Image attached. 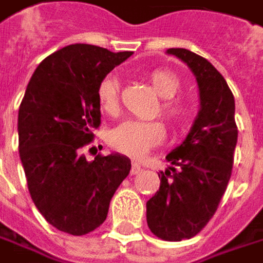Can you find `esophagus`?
<instances>
[{
	"label": "esophagus",
	"mask_w": 263,
	"mask_h": 263,
	"mask_svg": "<svg viewBox=\"0 0 263 263\" xmlns=\"http://www.w3.org/2000/svg\"><path fill=\"white\" fill-rule=\"evenodd\" d=\"M140 171H142L140 165H139V163H136V162H133V163H132V171H130V174H132V175H137Z\"/></svg>",
	"instance_id": "34e87169"
}]
</instances>
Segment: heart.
<instances>
[{
    "label": "heart",
    "instance_id": "obj_1",
    "mask_svg": "<svg viewBox=\"0 0 263 263\" xmlns=\"http://www.w3.org/2000/svg\"><path fill=\"white\" fill-rule=\"evenodd\" d=\"M147 79L155 92L162 98L158 112L169 127L179 128L191 119V105L175 95L181 91L182 82L177 73L168 69H153L147 73ZM97 100L100 107L108 114H114L119 108L120 81L116 73H107L97 85ZM165 127L160 121H139L124 120L112 128L108 135L110 146L120 153L132 158L143 155L163 142Z\"/></svg>",
    "mask_w": 263,
    "mask_h": 263
}]
</instances>
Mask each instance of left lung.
<instances>
[{"mask_svg": "<svg viewBox=\"0 0 263 263\" xmlns=\"http://www.w3.org/2000/svg\"><path fill=\"white\" fill-rule=\"evenodd\" d=\"M168 53L194 72L201 108L182 144L166 156L174 166L158 174L159 191L146 202V217L155 236L181 242L200 233L217 211L232 175L237 126L234 97L223 75L191 50Z\"/></svg>", "mask_w": 263, "mask_h": 263, "instance_id": "8db88e82", "label": "left lung"}]
</instances>
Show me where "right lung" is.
I'll return each instance as SVG.
<instances>
[{
    "instance_id": "add662e5",
    "label": "right lung",
    "mask_w": 263,
    "mask_h": 263,
    "mask_svg": "<svg viewBox=\"0 0 263 263\" xmlns=\"http://www.w3.org/2000/svg\"><path fill=\"white\" fill-rule=\"evenodd\" d=\"M132 56L92 45L49 54L30 79L18 110V151L37 210L58 230L82 236L105 221L132 162L119 153L88 162L82 147L101 124L97 85Z\"/></svg>"
}]
</instances>
